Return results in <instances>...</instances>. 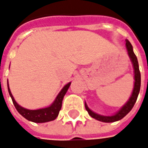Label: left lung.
<instances>
[{"instance_id":"8db88e82","label":"left lung","mask_w":148,"mask_h":148,"mask_svg":"<svg viewBox=\"0 0 148 148\" xmlns=\"http://www.w3.org/2000/svg\"><path fill=\"white\" fill-rule=\"evenodd\" d=\"M126 48L127 50V54L130 57V61L132 62L134 73V89H133L131 96L130 97L127 102L120 109V110H118L115 114L112 116H104L95 113L88 107L86 103H85V107H86V110H87L88 113L90 114V116H92V118H94L97 121L105 122V123H112V122L120 121L121 119H123L132 110L135 103L137 101L140 89V73L139 70V65H138V62H137V56H135L134 52L133 51L132 45L130 44V42L127 39H126Z\"/></svg>"}]
</instances>
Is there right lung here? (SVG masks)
Masks as SVG:
<instances>
[{
    "label": "right lung",
    "mask_w": 148,
    "mask_h": 148,
    "mask_svg": "<svg viewBox=\"0 0 148 148\" xmlns=\"http://www.w3.org/2000/svg\"><path fill=\"white\" fill-rule=\"evenodd\" d=\"M70 85L71 82L64 86L63 88L62 89L60 92H58V94L56 97L53 103L50 106L45 107V108L38 109V110H28V109L24 108L15 101V99L12 96L11 90L9 88L8 80V90L9 95L11 97V99L13 101L16 110H18V112L21 115L24 116L25 119H27V121H32L34 123H45V122L56 120V117L58 116L59 111L62 108L64 96L66 95Z\"/></svg>",
    "instance_id": "add662e5"
}]
</instances>
